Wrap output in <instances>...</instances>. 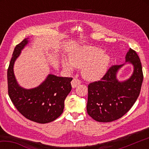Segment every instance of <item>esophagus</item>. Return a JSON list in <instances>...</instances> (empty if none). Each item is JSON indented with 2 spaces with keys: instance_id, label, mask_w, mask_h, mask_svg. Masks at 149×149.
Segmentation results:
<instances>
[{
  "instance_id": "obj_1",
  "label": "esophagus",
  "mask_w": 149,
  "mask_h": 149,
  "mask_svg": "<svg viewBox=\"0 0 149 149\" xmlns=\"http://www.w3.org/2000/svg\"><path fill=\"white\" fill-rule=\"evenodd\" d=\"M81 82L80 80H79L78 79H75V78H74L71 82L72 88H75L76 87H77L78 85L81 84Z\"/></svg>"
}]
</instances>
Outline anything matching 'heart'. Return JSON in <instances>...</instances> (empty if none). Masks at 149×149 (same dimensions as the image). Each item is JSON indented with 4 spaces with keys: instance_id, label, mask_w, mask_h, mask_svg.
I'll list each match as a JSON object with an SVG mask.
<instances>
[{
    "instance_id": "obj_1",
    "label": "heart",
    "mask_w": 149,
    "mask_h": 149,
    "mask_svg": "<svg viewBox=\"0 0 149 149\" xmlns=\"http://www.w3.org/2000/svg\"><path fill=\"white\" fill-rule=\"evenodd\" d=\"M110 62L108 54L98 48L85 45L69 52V60L64 58L62 65L64 70L72 72L74 68H81L85 79L94 81L101 79L107 72Z\"/></svg>"
}]
</instances>
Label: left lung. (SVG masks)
I'll list each match as a JSON object with an SVG mask.
<instances>
[{
  "label": "left lung",
  "mask_w": 149,
  "mask_h": 149,
  "mask_svg": "<svg viewBox=\"0 0 149 149\" xmlns=\"http://www.w3.org/2000/svg\"><path fill=\"white\" fill-rule=\"evenodd\" d=\"M125 62L113 65L101 80L88 85L87 111L97 122H110L122 118L139 95L143 74L140 59L135 50H128ZM126 63L133 65V73L127 80L119 81L117 78L118 71Z\"/></svg>",
  "instance_id": "left-lung-1"
}]
</instances>
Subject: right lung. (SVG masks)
<instances>
[{"mask_svg": "<svg viewBox=\"0 0 149 149\" xmlns=\"http://www.w3.org/2000/svg\"><path fill=\"white\" fill-rule=\"evenodd\" d=\"M24 39L15 47L7 72L8 95L17 110L25 118L39 123L51 122L62 114L64 100L72 90V77L50 74L39 86L25 89L18 84L14 65L22 50L29 43Z\"/></svg>", "mask_w": 149, "mask_h": 149, "instance_id": "right-lung-1", "label": "right lung"}]
</instances>
